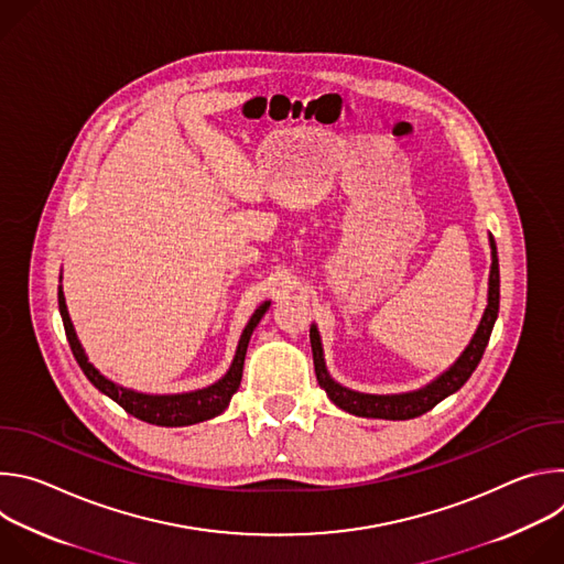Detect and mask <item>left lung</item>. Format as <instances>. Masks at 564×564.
I'll return each instance as SVG.
<instances>
[{
    "label": "left lung",
    "mask_w": 564,
    "mask_h": 564,
    "mask_svg": "<svg viewBox=\"0 0 564 564\" xmlns=\"http://www.w3.org/2000/svg\"><path fill=\"white\" fill-rule=\"evenodd\" d=\"M491 243V274H489V305L481 314L479 326L470 339V344L464 348V352L457 357V361L444 370L437 379H433L429 386L411 392L399 394H368L350 390L341 383H337L324 361V348H321L318 330L316 326L310 328V344H312V357H314V372L318 386L324 388L335 406L341 411L357 415V417H375V420H413L431 409H435L442 399L457 392L473 370L477 368L481 355L487 350L491 330L496 326L498 310H500V265H498V248L494 236H489Z\"/></svg>",
    "instance_id": "8db88e82"
}]
</instances>
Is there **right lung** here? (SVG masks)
I'll list each match as a JSON object with an SVG mask.
<instances>
[{
	"label": "right lung",
	"instance_id": "right-lung-1",
	"mask_svg": "<svg viewBox=\"0 0 564 564\" xmlns=\"http://www.w3.org/2000/svg\"><path fill=\"white\" fill-rule=\"evenodd\" d=\"M57 303H59V314H62V321H64V333H66L68 346L73 350L75 361L87 375V379L100 392L111 397L116 404H120L129 415L142 420L147 424H155V426H192V424H198V422H205V420H212V417L220 415L229 406V399L238 390L240 377H243V361H246L250 337H252L254 328L259 326L261 316L270 307V301H265L263 305L257 307V312L248 321L243 335H240V339H238V348H236V355H234V361H231L229 370L216 383H212L207 388H200V390H192V392H178V394H147V392H138V390L122 388V386L113 383L89 361V357L85 355L83 344H79V339L73 330L62 285L57 288Z\"/></svg>",
	"mask_w": 564,
	"mask_h": 564
}]
</instances>
